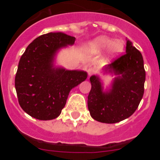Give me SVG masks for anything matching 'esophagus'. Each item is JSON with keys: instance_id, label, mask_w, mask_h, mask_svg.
Listing matches in <instances>:
<instances>
[{"instance_id": "obj_1", "label": "esophagus", "mask_w": 160, "mask_h": 160, "mask_svg": "<svg viewBox=\"0 0 160 160\" xmlns=\"http://www.w3.org/2000/svg\"><path fill=\"white\" fill-rule=\"evenodd\" d=\"M87 73H88V75H89V76L92 75L93 73H94V68H92V67H89L88 69H87Z\"/></svg>"}]
</instances>
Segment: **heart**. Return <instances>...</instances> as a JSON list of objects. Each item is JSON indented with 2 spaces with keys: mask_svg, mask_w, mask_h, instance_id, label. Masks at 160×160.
Masks as SVG:
<instances>
[{
  "mask_svg": "<svg viewBox=\"0 0 160 160\" xmlns=\"http://www.w3.org/2000/svg\"><path fill=\"white\" fill-rule=\"evenodd\" d=\"M107 49V56L109 58L117 57L123 51L124 42L122 40H114L105 36L95 38L88 46V50L91 53H98Z\"/></svg>",
  "mask_w": 160,
  "mask_h": 160,
  "instance_id": "heart-1",
  "label": "heart"
}]
</instances>
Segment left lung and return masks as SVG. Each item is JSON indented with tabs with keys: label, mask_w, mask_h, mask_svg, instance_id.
Here are the masks:
<instances>
[{
	"label": "left lung",
	"mask_w": 160,
	"mask_h": 160,
	"mask_svg": "<svg viewBox=\"0 0 160 160\" xmlns=\"http://www.w3.org/2000/svg\"><path fill=\"white\" fill-rule=\"evenodd\" d=\"M105 73L116 75L107 91H103L98 76L90 78L89 111L94 120L115 123L129 118L138 108L144 93L146 72L141 53L127 40L126 53L103 68Z\"/></svg>",
	"instance_id": "obj_1"
}]
</instances>
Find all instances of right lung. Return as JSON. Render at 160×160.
<instances>
[{
    "label": "right lung",
    "mask_w": 160,
    "mask_h": 160,
    "mask_svg": "<svg viewBox=\"0 0 160 160\" xmlns=\"http://www.w3.org/2000/svg\"><path fill=\"white\" fill-rule=\"evenodd\" d=\"M74 42V37L63 32H49L32 41L21 57L15 88L20 106L32 118L51 120L58 117L70 90L87 79V72L53 65L59 49Z\"/></svg>",
    "instance_id": "right-lung-1"
}]
</instances>
